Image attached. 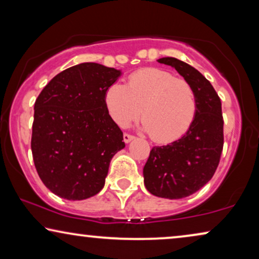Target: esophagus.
<instances>
[{
    "mask_svg": "<svg viewBox=\"0 0 259 259\" xmlns=\"http://www.w3.org/2000/svg\"><path fill=\"white\" fill-rule=\"evenodd\" d=\"M134 139V137L133 136H131V134H128V133H125L123 134V141H125L126 144H128L130 141H132Z\"/></svg>",
    "mask_w": 259,
    "mask_h": 259,
    "instance_id": "esophagus-1",
    "label": "esophagus"
}]
</instances>
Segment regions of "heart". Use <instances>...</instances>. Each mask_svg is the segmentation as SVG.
I'll return each mask as SVG.
<instances>
[{
  "label": "heart",
  "mask_w": 259,
  "mask_h": 259,
  "mask_svg": "<svg viewBox=\"0 0 259 259\" xmlns=\"http://www.w3.org/2000/svg\"><path fill=\"white\" fill-rule=\"evenodd\" d=\"M105 104L109 116L120 127L141 114L144 131L157 143H172L185 136L197 113L191 84L160 68L134 72L127 86L113 83L106 91Z\"/></svg>",
  "instance_id": "1"
}]
</instances>
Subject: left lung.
<instances>
[{"label": "left lung", "mask_w": 259, "mask_h": 259, "mask_svg": "<svg viewBox=\"0 0 259 259\" xmlns=\"http://www.w3.org/2000/svg\"><path fill=\"white\" fill-rule=\"evenodd\" d=\"M158 62L171 66L193 88L197 113L185 136L166 146H154L144 166V183L153 196L167 199L189 197L210 182L224 145L222 102L206 77L176 58Z\"/></svg>", "instance_id": "obj_1"}]
</instances>
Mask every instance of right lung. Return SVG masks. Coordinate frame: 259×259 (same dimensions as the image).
I'll use <instances>...</instances> for the list:
<instances>
[{
	"label": "right lung",
	"instance_id": "obj_1",
	"mask_svg": "<svg viewBox=\"0 0 259 259\" xmlns=\"http://www.w3.org/2000/svg\"><path fill=\"white\" fill-rule=\"evenodd\" d=\"M120 75L100 63H80L53 77L35 101V167L46 187L63 199L100 192L113 155L125 147L105 104L106 91Z\"/></svg>",
	"mask_w": 259,
	"mask_h": 259
}]
</instances>
